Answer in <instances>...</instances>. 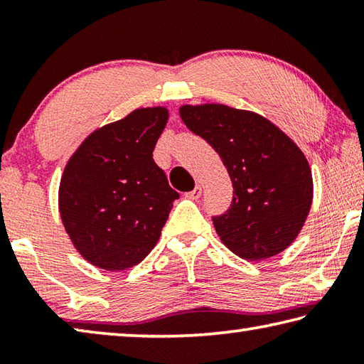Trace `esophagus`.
<instances>
[{
    "label": "esophagus",
    "instance_id": "obj_1",
    "mask_svg": "<svg viewBox=\"0 0 364 364\" xmlns=\"http://www.w3.org/2000/svg\"><path fill=\"white\" fill-rule=\"evenodd\" d=\"M200 196H202V188L200 186H196L193 191H191V193L186 194L188 199H193V200H197Z\"/></svg>",
    "mask_w": 364,
    "mask_h": 364
}]
</instances>
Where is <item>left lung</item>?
<instances>
[{"label":"left lung","instance_id":"8db88e82","mask_svg":"<svg viewBox=\"0 0 364 364\" xmlns=\"http://www.w3.org/2000/svg\"><path fill=\"white\" fill-rule=\"evenodd\" d=\"M180 117L223 160L232 202L213 217L228 249L249 262L281 254L310 213L313 178L305 154L274 123L225 104L181 106Z\"/></svg>","mask_w":364,"mask_h":364}]
</instances>
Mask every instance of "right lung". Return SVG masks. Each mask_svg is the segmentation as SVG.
<instances>
[{"label": "right lung", "instance_id": "1", "mask_svg": "<svg viewBox=\"0 0 364 364\" xmlns=\"http://www.w3.org/2000/svg\"><path fill=\"white\" fill-rule=\"evenodd\" d=\"M167 122L164 106L133 110L90 133L65 164L60 220L73 247L97 268L143 262L180 197L152 159Z\"/></svg>", "mask_w": 364, "mask_h": 364}]
</instances>
